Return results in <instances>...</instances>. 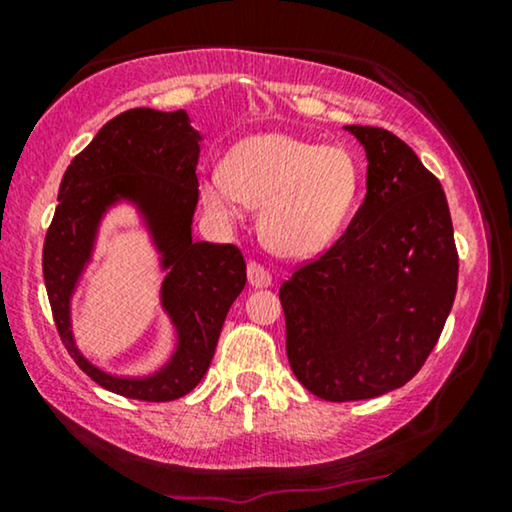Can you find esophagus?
Returning <instances> with one entry per match:
<instances>
[{"label":"esophagus","mask_w":512,"mask_h":512,"mask_svg":"<svg viewBox=\"0 0 512 512\" xmlns=\"http://www.w3.org/2000/svg\"><path fill=\"white\" fill-rule=\"evenodd\" d=\"M247 279H249V284L254 286V289H265V286L272 284L270 272L265 270L261 263H256V261H249V265H247Z\"/></svg>","instance_id":"34e87169"}]
</instances>
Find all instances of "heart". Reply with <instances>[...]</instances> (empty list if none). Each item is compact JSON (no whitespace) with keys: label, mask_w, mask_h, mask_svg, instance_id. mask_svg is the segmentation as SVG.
Returning <instances> with one entry per match:
<instances>
[{"label":"heart","mask_w":512,"mask_h":512,"mask_svg":"<svg viewBox=\"0 0 512 512\" xmlns=\"http://www.w3.org/2000/svg\"><path fill=\"white\" fill-rule=\"evenodd\" d=\"M359 186V160L345 146L270 132L235 144L223 170L200 179V198L221 223L240 221L247 205L261 207L265 247L284 258H310L340 233Z\"/></svg>","instance_id":"obj_1"}]
</instances>
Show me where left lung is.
<instances>
[{"label":"left lung","instance_id":"8db88e82","mask_svg":"<svg viewBox=\"0 0 512 512\" xmlns=\"http://www.w3.org/2000/svg\"><path fill=\"white\" fill-rule=\"evenodd\" d=\"M345 130L366 149V200L340 240L279 289L293 375L333 403L382 396L419 373L459 275L440 181L394 132Z\"/></svg>","mask_w":512,"mask_h":512}]
</instances>
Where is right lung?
<instances>
[{"instance_id":"1","label":"right lung","mask_w":512,"mask_h":512,"mask_svg":"<svg viewBox=\"0 0 512 512\" xmlns=\"http://www.w3.org/2000/svg\"><path fill=\"white\" fill-rule=\"evenodd\" d=\"M200 132L188 114L130 109L111 118L67 167L44 242V282L62 345L90 380L118 396L163 403L198 387L212 363L230 305L247 284L235 244L193 242ZM138 207L168 275L161 304L178 331V349L146 378H118L90 364L71 335V296L92 255L101 216L116 201Z\"/></svg>"}]
</instances>
